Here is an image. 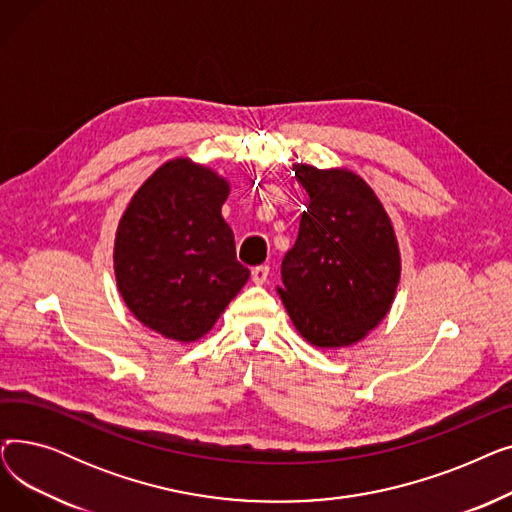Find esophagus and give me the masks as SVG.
Masks as SVG:
<instances>
[{"label":"esophagus","instance_id":"esophagus-1","mask_svg":"<svg viewBox=\"0 0 512 512\" xmlns=\"http://www.w3.org/2000/svg\"><path fill=\"white\" fill-rule=\"evenodd\" d=\"M267 276H270V267H267V265H257L255 270L251 272L253 282H255V284H259V286L267 282Z\"/></svg>","mask_w":512,"mask_h":512}]
</instances>
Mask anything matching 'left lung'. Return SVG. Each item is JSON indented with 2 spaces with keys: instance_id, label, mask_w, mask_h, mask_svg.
Segmentation results:
<instances>
[{
  "instance_id": "obj_1",
  "label": "left lung",
  "mask_w": 512,
  "mask_h": 512,
  "mask_svg": "<svg viewBox=\"0 0 512 512\" xmlns=\"http://www.w3.org/2000/svg\"><path fill=\"white\" fill-rule=\"evenodd\" d=\"M292 170L309 203L276 290L309 344H357L382 324L396 297L402 263L392 220L353 170L309 164Z\"/></svg>"
}]
</instances>
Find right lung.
I'll return each instance as SVG.
<instances>
[{"label":"right lung","instance_id":"obj_1","mask_svg":"<svg viewBox=\"0 0 512 512\" xmlns=\"http://www.w3.org/2000/svg\"><path fill=\"white\" fill-rule=\"evenodd\" d=\"M230 182L191 157L161 164L118 222L114 274L141 324L174 342L203 338L251 272L222 215Z\"/></svg>","mask_w":512,"mask_h":512}]
</instances>
